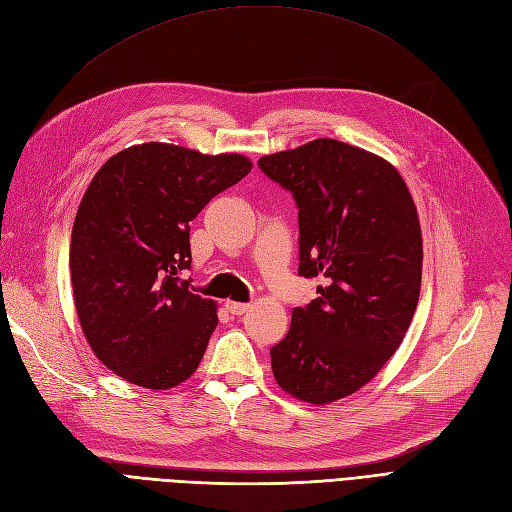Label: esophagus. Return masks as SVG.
<instances>
[{"mask_svg": "<svg viewBox=\"0 0 512 512\" xmlns=\"http://www.w3.org/2000/svg\"><path fill=\"white\" fill-rule=\"evenodd\" d=\"M226 309H228V314H232V316H243L247 309H250V305L237 303V301H226Z\"/></svg>", "mask_w": 512, "mask_h": 512, "instance_id": "34e87169", "label": "esophagus"}]
</instances>
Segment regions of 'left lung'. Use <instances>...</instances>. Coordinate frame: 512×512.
I'll list each match as a JSON object with an SVG mask.
<instances>
[{
    "instance_id": "8db88e82",
    "label": "left lung",
    "mask_w": 512,
    "mask_h": 512,
    "mask_svg": "<svg viewBox=\"0 0 512 512\" xmlns=\"http://www.w3.org/2000/svg\"><path fill=\"white\" fill-rule=\"evenodd\" d=\"M258 166L299 207V275L324 280L271 348L273 376L305 404H331L374 378L410 327L423 271L416 205L391 162L333 138Z\"/></svg>"
}]
</instances>
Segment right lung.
Masks as SVG:
<instances>
[{
  "instance_id": "obj_1",
  "label": "right lung",
  "mask_w": 512,
  "mask_h": 512,
  "mask_svg": "<svg viewBox=\"0 0 512 512\" xmlns=\"http://www.w3.org/2000/svg\"><path fill=\"white\" fill-rule=\"evenodd\" d=\"M250 170L241 153L143 143L91 179L72 226L74 305L87 344L123 380L166 391L196 371L218 307L179 277L192 267L190 224Z\"/></svg>"
}]
</instances>
